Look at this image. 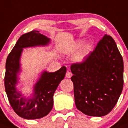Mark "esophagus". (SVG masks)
Returning <instances> with one entry per match:
<instances>
[{"instance_id": "esophagus-1", "label": "esophagus", "mask_w": 128, "mask_h": 128, "mask_svg": "<svg viewBox=\"0 0 128 128\" xmlns=\"http://www.w3.org/2000/svg\"><path fill=\"white\" fill-rule=\"evenodd\" d=\"M72 75H72V72H70V71H68V72H66V76L67 78H71Z\"/></svg>"}]
</instances>
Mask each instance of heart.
I'll return each mask as SVG.
<instances>
[{
  "instance_id": "heart-1",
  "label": "heart",
  "mask_w": 128,
  "mask_h": 128,
  "mask_svg": "<svg viewBox=\"0 0 128 128\" xmlns=\"http://www.w3.org/2000/svg\"><path fill=\"white\" fill-rule=\"evenodd\" d=\"M86 55H87V50L84 49L78 53V55H76V58H75V60L78 62H82L85 60Z\"/></svg>"
}]
</instances>
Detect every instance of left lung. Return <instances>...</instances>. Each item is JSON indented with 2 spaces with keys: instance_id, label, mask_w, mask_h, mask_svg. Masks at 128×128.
Returning <instances> with one entry per match:
<instances>
[{
  "instance_id": "obj_1",
  "label": "left lung",
  "mask_w": 128,
  "mask_h": 128,
  "mask_svg": "<svg viewBox=\"0 0 128 128\" xmlns=\"http://www.w3.org/2000/svg\"><path fill=\"white\" fill-rule=\"evenodd\" d=\"M76 108L86 115L102 116L117 103L124 84V62L115 40L104 35L82 62L71 66Z\"/></svg>"
}]
</instances>
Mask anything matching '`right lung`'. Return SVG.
<instances>
[{"instance_id": "1", "label": "right lung", "mask_w": 128, "mask_h": 128, "mask_svg": "<svg viewBox=\"0 0 128 128\" xmlns=\"http://www.w3.org/2000/svg\"><path fill=\"white\" fill-rule=\"evenodd\" d=\"M50 39L33 30L23 34L16 42L6 59L4 86L8 100L18 116L26 119L44 117L53 108V95L60 81L64 79L66 68L63 66L54 73L44 72L34 87V95L29 100L21 97L16 90L17 73L20 70V57L22 49L36 46H45Z\"/></svg>"}]
</instances>
